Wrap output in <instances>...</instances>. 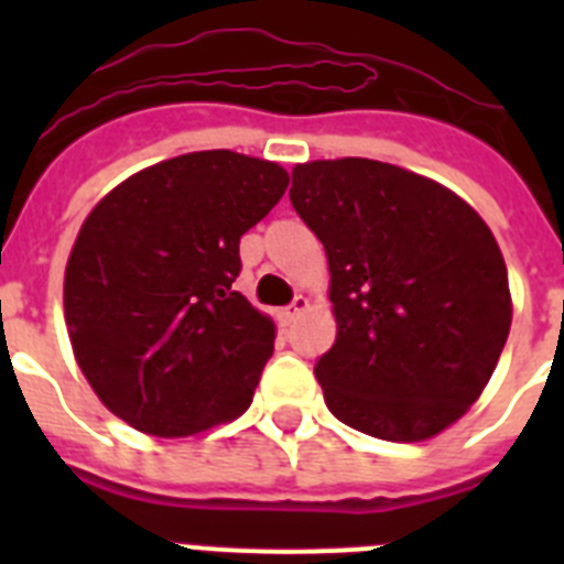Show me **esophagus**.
I'll return each instance as SVG.
<instances>
[{"label":"esophagus","mask_w":564,"mask_h":564,"mask_svg":"<svg viewBox=\"0 0 564 564\" xmlns=\"http://www.w3.org/2000/svg\"><path fill=\"white\" fill-rule=\"evenodd\" d=\"M307 307H311V302H307L305 296H296V299H293V302H291V305L282 307V313H279V316H282V322H285V325H291L293 318L302 316V313H305Z\"/></svg>","instance_id":"1"}]
</instances>
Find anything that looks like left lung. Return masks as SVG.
Segmentation results:
<instances>
[{"label": "left lung", "mask_w": 564, "mask_h": 564, "mask_svg": "<svg viewBox=\"0 0 564 564\" xmlns=\"http://www.w3.org/2000/svg\"><path fill=\"white\" fill-rule=\"evenodd\" d=\"M291 203L330 265L336 344L316 364L327 410L381 441L449 430L511 330L491 228L452 188L370 158L299 163Z\"/></svg>", "instance_id": "left-lung-1"}]
</instances>
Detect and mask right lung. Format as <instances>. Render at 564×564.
I'll return each instance as SVG.
<instances>
[{
    "instance_id": "add662e5",
    "label": "right lung",
    "mask_w": 564,
    "mask_h": 564,
    "mask_svg": "<svg viewBox=\"0 0 564 564\" xmlns=\"http://www.w3.org/2000/svg\"><path fill=\"white\" fill-rule=\"evenodd\" d=\"M288 172L231 149L134 172L87 214L64 271L73 356L112 415L188 437L251 406L276 325L239 291V237Z\"/></svg>"
}]
</instances>
